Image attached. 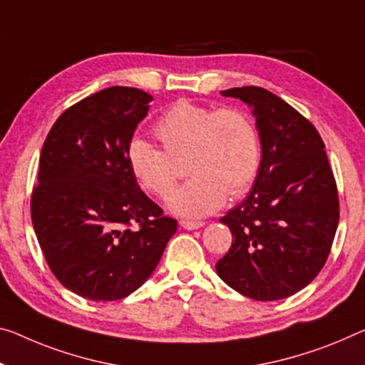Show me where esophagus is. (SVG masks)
Returning a JSON list of instances; mask_svg holds the SVG:
<instances>
[{
  "mask_svg": "<svg viewBox=\"0 0 365 365\" xmlns=\"http://www.w3.org/2000/svg\"><path fill=\"white\" fill-rule=\"evenodd\" d=\"M205 223L204 222H194V220H181V227L184 230H197L202 228Z\"/></svg>",
  "mask_w": 365,
  "mask_h": 365,
  "instance_id": "obj_1",
  "label": "esophagus"
}]
</instances>
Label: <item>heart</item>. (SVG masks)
<instances>
[{"instance_id": "1", "label": "heart", "mask_w": 365, "mask_h": 365, "mask_svg": "<svg viewBox=\"0 0 365 365\" xmlns=\"http://www.w3.org/2000/svg\"><path fill=\"white\" fill-rule=\"evenodd\" d=\"M165 150L133 138L127 150L128 168L145 190L166 195L178 179V166L187 156L192 176L166 199L173 214L199 218L223 205L228 195L251 187L261 163V142L255 122L243 110L217 109L179 101L155 125Z\"/></svg>"}]
</instances>
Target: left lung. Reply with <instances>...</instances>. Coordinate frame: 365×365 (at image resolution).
Segmentation results:
<instances>
[{"mask_svg":"<svg viewBox=\"0 0 365 365\" xmlns=\"http://www.w3.org/2000/svg\"><path fill=\"white\" fill-rule=\"evenodd\" d=\"M253 109L261 163L248 197L220 218L233 235L217 274L250 299H287L322 271L339 222L338 189L317 128L259 86L232 88Z\"/></svg>","mask_w":365,"mask_h":365,"instance_id":"obj_1","label":"left lung"}]
</instances>
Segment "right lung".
Listing matches in <instances>:
<instances>
[{"mask_svg":"<svg viewBox=\"0 0 365 365\" xmlns=\"http://www.w3.org/2000/svg\"><path fill=\"white\" fill-rule=\"evenodd\" d=\"M151 101L137 88H106L66 109L43 142L32 225L53 276L88 300L135 292L178 230L128 168V145Z\"/></svg>","mask_w":365,"mask_h":365,"instance_id":"obj_1","label":"right lung"}]
</instances>
